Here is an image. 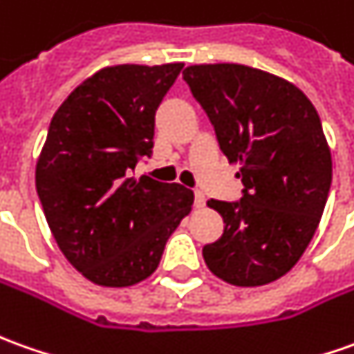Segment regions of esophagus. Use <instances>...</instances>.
<instances>
[{
	"mask_svg": "<svg viewBox=\"0 0 354 354\" xmlns=\"http://www.w3.org/2000/svg\"><path fill=\"white\" fill-rule=\"evenodd\" d=\"M194 205H196V209L205 207V196H203V192H196V197H194Z\"/></svg>",
	"mask_w": 354,
	"mask_h": 354,
	"instance_id": "1",
	"label": "esophagus"
}]
</instances>
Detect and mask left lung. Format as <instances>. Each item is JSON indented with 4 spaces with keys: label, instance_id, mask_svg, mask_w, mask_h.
Returning a JSON list of instances; mask_svg holds the SVG:
<instances>
[{
    "label": "left lung",
    "instance_id": "8db88e82",
    "mask_svg": "<svg viewBox=\"0 0 354 354\" xmlns=\"http://www.w3.org/2000/svg\"><path fill=\"white\" fill-rule=\"evenodd\" d=\"M182 75L244 186L238 201H207L225 230L203 259L230 285H268L295 268L328 201L331 153L318 112L298 86L254 67L189 66Z\"/></svg>",
    "mask_w": 354,
    "mask_h": 354
}]
</instances>
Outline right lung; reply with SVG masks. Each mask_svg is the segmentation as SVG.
Masks as SVG:
<instances>
[{"label": "right lung", "instance_id": "add662e5", "mask_svg": "<svg viewBox=\"0 0 354 354\" xmlns=\"http://www.w3.org/2000/svg\"><path fill=\"white\" fill-rule=\"evenodd\" d=\"M182 67H104L50 122L36 192L59 250L95 285L129 287L149 277L192 211V189L129 178L139 158L153 155L155 114Z\"/></svg>", "mask_w": 354, "mask_h": 354}]
</instances>
